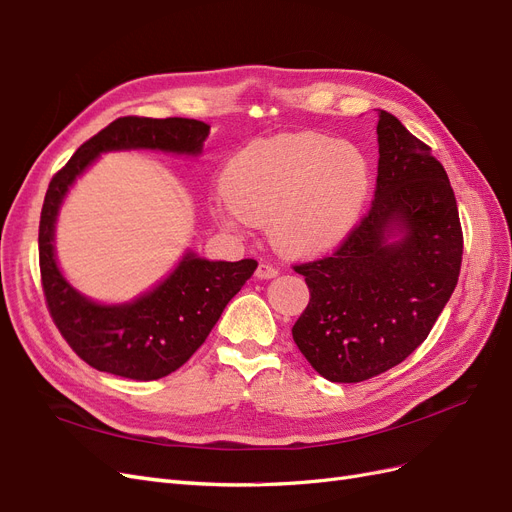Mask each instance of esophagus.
Masks as SVG:
<instances>
[{
    "label": "esophagus",
    "mask_w": 512,
    "mask_h": 512,
    "mask_svg": "<svg viewBox=\"0 0 512 512\" xmlns=\"http://www.w3.org/2000/svg\"><path fill=\"white\" fill-rule=\"evenodd\" d=\"M277 273H280V269L271 265V262H260L258 269H256L258 280H271V277H275Z\"/></svg>",
    "instance_id": "34e87169"
}]
</instances>
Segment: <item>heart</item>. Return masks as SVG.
Masks as SVG:
<instances>
[{
  "instance_id": "heart-1",
  "label": "heart",
  "mask_w": 512,
  "mask_h": 512,
  "mask_svg": "<svg viewBox=\"0 0 512 512\" xmlns=\"http://www.w3.org/2000/svg\"><path fill=\"white\" fill-rule=\"evenodd\" d=\"M369 194L363 151L316 132L256 138L230 158L215 215L228 228L269 223L286 254L309 256L342 241Z\"/></svg>"
}]
</instances>
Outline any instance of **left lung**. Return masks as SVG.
<instances>
[{"label":"left lung","instance_id":"left-lung-1","mask_svg":"<svg viewBox=\"0 0 512 512\" xmlns=\"http://www.w3.org/2000/svg\"><path fill=\"white\" fill-rule=\"evenodd\" d=\"M374 203L327 256L299 262L309 303L292 339L322 378L363 382L421 346L459 280L463 230L444 166L378 113ZM402 239L388 243V232Z\"/></svg>","mask_w":512,"mask_h":512}]
</instances>
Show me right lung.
<instances>
[{
    "mask_svg": "<svg viewBox=\"0 0 512 512\" xmlns=\"http://www.w3.org/2000/svg\"><path fill=\"white\" fill-rule=\"evenodd\" d=\"M209 126L185 117H119L91 136L53 175L38 232L40 277L49 314L68 346L98 371L158 380L177 371L203 346L224 307L250 280L258 262H209L188 254L166 280L128 305H98L81 297L59 273L53 252L55 215L76 175L111 149H164L198 153Z\"/></svg>",
    "mask_w": 512,
    "mask_h": 512,
    "instance_id": "obj_1",
    "label": "right lung"
}]
</instances>
